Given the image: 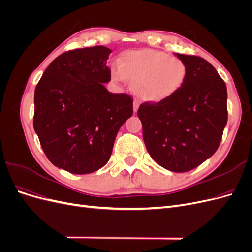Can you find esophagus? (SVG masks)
Instances as JSON below:
<instances>
[{
    "label": "esophagus",
    "instance_id": "obj_1",
    "mask_svg": "<svg viewBox=\"0 0 252 252\" xmlns=\"http://www.w3.org/2000/svg\"><path fill=\"white\" fill-rule=\"evenodd\" d=\"M138 109H139V103L136 102V101H134L133 102V112L135 113L136 111H138Z\"/></svg>",
    "mask_w": 252,
    "mask_h": 252
}]
</instances>
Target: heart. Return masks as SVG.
<instances>
[{"label":"heart","instance_id":"heart-1","mask_svg":"<svg viewBox=\"0 0 252 252\" xmlns=\"http://www.w3.org/2000/svg\"><path fill=\"white\" fill-rule=\"evenodd\" d=\"M187 74V65L181 58L150 48L121 53L118 69L110 71L113 81L132 83L134 94L152 104L172 97L185 84Z\"/></svg>","mask_w":252,"mask_h":252}]
</instances>
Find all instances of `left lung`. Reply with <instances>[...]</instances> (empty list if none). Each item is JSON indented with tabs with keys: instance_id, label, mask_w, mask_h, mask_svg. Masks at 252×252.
<instances>
[{
	"instance_id": "8db88e82",
	"label": "left lung",
	"mask_w": 252,
	"mask_h": 252,
	"mask_svg": "<svg viewBox=\"0 0 252 252\" xmlns=\"http://www.w3.org/2000/svg\"><path fill=\"white\" fill-rule=\"evenodd\" d=\"M187 65L183 87L169 100L141 104L138 117L150 157L173 172H186L209 158L227 124V88L205 59L175 53Z\"/></svg>"
}]
</instances>
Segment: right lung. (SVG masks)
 Masks as SVG:
<instances>
[{"label": "right lung", "mask_w": 252, "mask_h": 252, "mask_svg": "<svg viewBox=\"0 0 252 252\" xmlns=\"http://www.w3.org/2000/svg\"><path fill=\"white\" fill-rule=\"evenodd\" d=\"M110 53L105 46L66 51L52 61L35 87L34 131L49 161L68 172L102 168L119 129L132 116V97L104 86L111 79Z\"/></svg>", "instance_id": "obj_1"}]
</instances>
